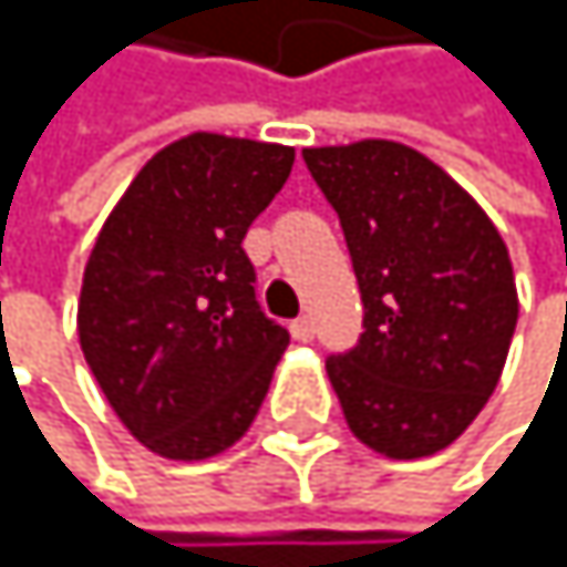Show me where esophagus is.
Instances as JSON below:
<instances>
[{
	"label": "esophagus",
	"mask_w": 567,
	"mask_h": 567,
	"mask_svg": "<svg viewBox=\"0 0 567 567\" xmlns=\"http://www.w3.org/2000/svg\"><path fill=\"white\" fill-rule=\"evenodd\" d=\"M312 333H316V330H312V319H309V316H299V319L292 322V337H296L299 343H309Z\"/></svg>",
	"instance_id": "34e87169"
}]
</instances>
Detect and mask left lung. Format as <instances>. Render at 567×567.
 <instances>
[{
	"label": "left lung",
	"mask_w": 567,
	"mask_h": 567,
	"mask_svg": "<svg viewBox=\"0 0 567 567\" xmlns=\"http://www.w3.org/2000/svg\"><path fill=\"white\" fill-rule=\"evenodd\" d=\"M302 159L340 217L363 302L357 347L326 374L363 445L422 460L470 429L507 363V245L460 183L401 142L302 148Z\"/></svg>",
	"instance_id": "8db88e82"
}]
</instances>
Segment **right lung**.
<instances>
[{
	"instance_id": "obj_1",
	"label": "right lung",
	"mask_w": 567,
	"mask_h": 567,
	"mask_svg": "<svg viewBox=\"0 0 567 567\" xmlns=\"http://www.w3.org/2000/svg\"><path fill=\"white\" fill-rule=\"evenodd\" d=\"M292 163L289 145L186 135L138 169L94 241L81 350L122 425L166 460H210L241 439L289 347L241 241Z\"/></svg>"
}]
</instances>
